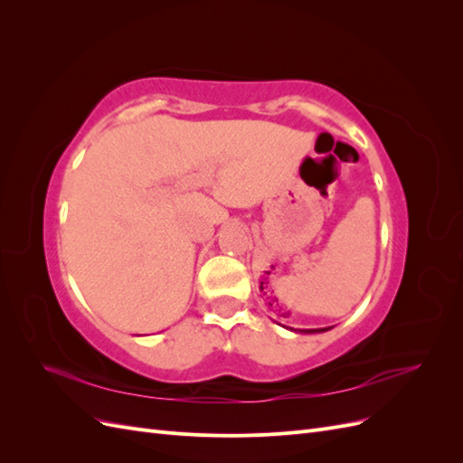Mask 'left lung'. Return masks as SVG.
<instances>
[{"label": "left lung", "instance_id": "8db88e82", "mask_svg": "<svg viewBox=\"0 0 463 463\" xmlns=\"http://www.w3.org/2000/svg\"><path fill=\"white\" fill-rule=\"evenodd\" d=\"M289 330H293V328H289ZM326 330H330V328H311V330H299V332H303V334H317V332H326Z\"/></svg>", "mask_w": 463, "mask_h": 463}]
</instances>
